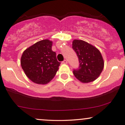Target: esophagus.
Returning <instances> with one entry per match:
<instances>
[{"label":"esophagus","instance_id":"obj_1","mask_svg":"<svg viewBox=\"0 0 125 125\" xmlns=\"http://www.w3.org/2000/svg\"><path fill=\"white\" fill-rule=\"evenodd\" d=\"M62 63H63V64H67V61H66V60H64V61L62 62Z\"/></svg>","mask_w":125,"mask_h":125}]
</instances>
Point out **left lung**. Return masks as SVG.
Returning a JSON list of instances; mask_svg holds the SVG:
<instances>
[{
  "mask_svg": "<svg viewBox=\"0 0 125 125\" xmlns=\"http://www.w3.org/2000/svg\"><path fill=\"white\" fill-rule=\"evenodd\" d=\"M72 48L79 58V68L73 70V74L84 83H90L99 77L104 69V60L98 49L87 42L75 40Z\"/></svg>",
  "mask_w": 125,
  "mask_h": 125,
  "instance_id": "left-lung-1",
  "label": "left lung"
}]
</instances>
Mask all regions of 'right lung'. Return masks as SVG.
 Masks as SVG:
<instances>
[{
  "label": "right lung",
  "instance_id": "add662e5",
  "mask_svg": "<svg viewBox=\"0 0 125 125\" xmlns=\"http://www.w3.org/2000/svg\"><path fill=\"white\" fill-rule=\"evenodd\" d=\"M52 42L44 40L37 42L24 51L21 65L32 82L45 84L54 77L61 62L52 50Z\"/></svg>",
  "mask_w": 125,
  "mask_h": 125
}]
</instances>
